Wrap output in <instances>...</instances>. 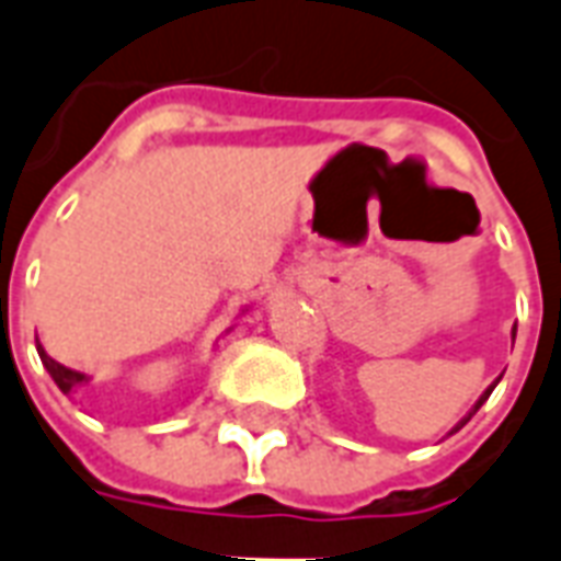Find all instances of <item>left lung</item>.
Returning <instances> with one entry per match:
<instances>
[{
  "instance_id": "8db88e82",
  "label": "left lung",
  "mask_w": 561,
  "mask_h": 561,
  "mask_svg": "<svg viewBox=\"0 0 561 561\" xmlns=\"http://www.w3.org/2000/svg\"><path fill=\"white\" fill-rule=\"evenodd\" d=\"M495 385H499V378H495V381H493V385H490V388L483 390L481 397H478V402H474V405H471V409H469V414H466V417H462V421H459V423H457V426H454V430H450V433H447V435H454V433H459V430H462V426H466V423H469V421H471V414L478 412V409H481L483 402H486V397H490V393H493V388H495Z\"/></svg>"
}]
</instances>
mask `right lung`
I'll use <instances>...</instances> for the list:
<instances>
[{
    "instance_id": "1",
    "label": "right lung",
    "mask_w": 561,
    "mask_h": 561,
    "mask_svg": "<svg viewBox=\"0 0 561 561\" xmlns=\"http://www.w3.org/2000/svg\"><path fill=\"white\" fill-rule=\"evenodd\" d=\"M35 345H38V340H35ZM38 357H42L44 369L50 373V378L56 381V388L62 390V393H75V390L87 388V385H90V376H87V373H78V369H68V366L56 364L54 357L44 352L42 345H38Z\"/></svg>"
}]
</instances>
